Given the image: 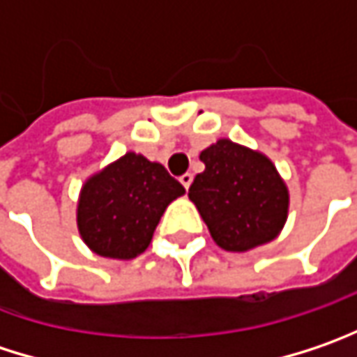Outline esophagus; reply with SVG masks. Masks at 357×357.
Segmentation results:
<instances>
[{"instance_id":"34e87169","label":"esophagus","mask_w":357,"mask_h":357,"mask_svg":"<svg viewBox=\"0 0 357 357\" xmlns=\"http://www.w3.org/2000/svg\"><path fill=\"white\" fill-rule=\"evenodd\" d=\"M192 179H194V176H192V174H183V176L179 178V181H181V185H183L185 190H190V185H192Z\"/></svg>"}]
</instances>
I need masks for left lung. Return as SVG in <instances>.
I'll return each instance as SVG.
<instances>
[{"label":"left lung","mask_w":357,"mask_h":357,"mask_svg":"<svg viewBox=\"0 0 357 357\" xmlns=\"http://www.w3.org/2000/svg\"><path fill=\"white\" fill-rule=\"evenodd\" d=\"M199 159L206 169L188 196L214 242L230 252H248L275 241L289 216V188L261 151L218 139Z\"/></svg>","instance_id":"1"}]
</instances>
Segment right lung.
Here are the masks:
<instances>
[{
  "mask_svg": "<svg viewBox=\"0 0 357 357\" xmlns=\"http://www.w3.org/2000/svg\"><path fill=\"white\" fill-rule=\"evenodd\" d=\"M183 194L161 163L127 151L82 183L78 234L98 257L131 261L145 252L163 212Z\"/></svg>",
  "mask_w": 357,
  "mask_h": 357,
  "instance_id": "add662e5",
  "label": "right lung"
}]
</instances>
